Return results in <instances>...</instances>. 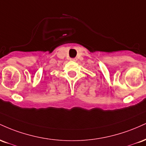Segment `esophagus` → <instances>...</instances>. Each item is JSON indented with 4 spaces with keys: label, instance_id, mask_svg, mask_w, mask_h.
<instances>
[{
    "label": "esophagus",
    "instance_id": "esophagus-1",
    "mask_svg": "<svg viewBox=\"0 0 146 146\" xmlns=\"http://www.w3.org/2000/svg\"><path fill=\"white\" fill-rule=\"evenodd\" d=\"M71 61H73V62H76L77 61V58H71Z\"/></svg>",
    "mask_w": 146,
    "mask_h": 146
}]
</instances>
